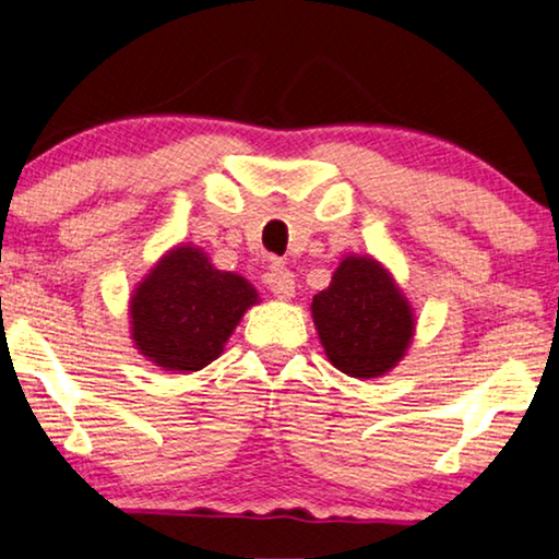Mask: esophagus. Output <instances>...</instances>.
Segmentation results:
<instances>
[{
	"mask_svg": "<svg viewBox=\"0 0 559 559\" xmlns=\"http://www.w3.org/2000/svg\"><path fill=\"white\" fill-rule=\"evenodd\" d=\"M265 281H267V288H271L273 296H278V299H292L294 296V288H296L294 273L281 263L271 265V273H267Z\"/></svg>",
	"mask_w": 559,
	"mask_h": 559,
	"instance_id": "34e87169",
	"label": "esophagus"
}]
</instances>
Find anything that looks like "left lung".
<instances>
[{"mask_svg": "<svg viewBox=\"0 0 559 559\" xmlns=\"http://www.w3.org/2000/svg\"><path fill=\"white\" fill-rule=\"evenodd\" d=\"M319 342L349 378H381L404 360L416 332L414 309L373 255H345L332 284L311 301Z\"/></svg>", "mask_w": 559, "mask_h": 559, "instance_id": "left-lung-1", "label": "left lung"}]
</instances>
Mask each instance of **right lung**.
I'll use <instances>...</instances> for the list:
<instances>
[{"mask_svg": "<svg viewBox=\"0 0 559 559\" xmlns=\"http://www.w3.org/2000/svg\"><path fill=\"white\" fill-rule=\"evenodd\" d=\"M258 301L248 278L219 271L199 245L181 242L132 292L130 337L153 366L191 373L225 353L235 326Z\"/></svg>", "mask_w": 559, "mask_h": 559, "instance_id": "1", "label": "right lung"}]
</instances>
